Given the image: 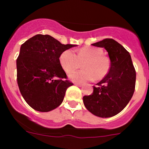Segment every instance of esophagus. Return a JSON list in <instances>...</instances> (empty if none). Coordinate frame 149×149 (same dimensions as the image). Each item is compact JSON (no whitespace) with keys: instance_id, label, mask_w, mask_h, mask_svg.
Wrapping results in <instances>:
<instances>
[{"instance_id":"34e87169","label":"esophagus","mask_w":149,"mask_h":149,"mask_svg":"<svg viewBox=\"0 0 149 149\" xmlns=\"http://www.w3.org/2000/svg\"><path fill=\"white\" fill-rule=\"evenodd\" d=\"M75 85L78 86H79V87H81L82 86H83V84H79V83H75Z\"/></svg>"}]
</instances>
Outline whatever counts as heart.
<instances>
[{"label": "heart", "mask_w": 149, "mask_h": 149, "mask_svg": "<svg viewBox=\"0 0 149 149\" xmlns=\"http://www.w3.org/2000/svg\"><path fill=\"white\" fill-rule=\"evenodd\" d=\"M82 63L84 69L68 74L70 80L75 82H84L95 78L102 79L108 73L110 67L109 60L103 55L101 49L93 47H84L76 52L66 49L60 56V63L67 73L78 68Z\"/></svg>", "instance_id": "b5f03b06"}]
</instances>
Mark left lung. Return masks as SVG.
<instances>
[{"instance_id": "8db88e82", "label": "left lung", "mask_w": 149, "mask_h": 149, "mask_svg": "<svg viewBox=\"0 0 149 149\" xmlns=\"http://www.w3.org/2000/svg\"><path fill=\"white\" fill-rule=\"evenodd\" d=\"M91 45L104 47L110 60L109 73L93 86L89 96L83 97L86 108L100 118H110L120 112L131 100L136 73L130 53L112 39H104Z\"/></svg>"}]
</instances>
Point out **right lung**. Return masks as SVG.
<instances>
[{
    "label": "right lung",
    "mask_w": 149,
    "mask_h": 149,
    "mask_svg": "<svg viewBox=\"0 0 149 149\" xmlns=\"http://www.w3.org/2000/svg\"><path fill=\"white\" fill-rule=\"evenodd\" d=\"M77 45H63L48 34H37L22 45L16 60L17 83L26 103L39 112H49L61 104L73 85L66 79L60 56Z\"/></svg>",
    "instance_id": "right-lung-1"
}]
</instances>
